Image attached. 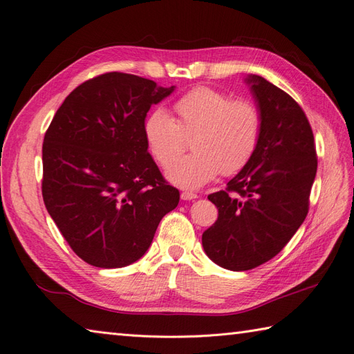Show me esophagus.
I'll list each match as a JSON object with an SVG mask.
<instances>
[{"instance_id":"34e87169","label":"esophagus","mask_w":354,"mask_h":354,"mask_svg":"<svg viewBox=\"0 0 354 354\" xmlns=\"http://www.w3.org/2000/svg\"><path fill=\"white\" fill-rule=\"evenodd\" d=\"M198 195L194 194V192H181V199L183 201H192V199H196Z\"/></svg>"}]
</instances>
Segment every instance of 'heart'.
<instances>
[{
    "label": "heart",
    "mask_w": 354,
    "mask_h": 354,
    "mask_svg": "<svg viewBox=\"0 0 354 354\" xmlns=\"http://www.w3.org/2000/svg\"><path fill=\"white\" fill-rule=\"evenodd\" d=\"M174 120L156 109L145 121V140L160 167L184 151L194 138L196 153L176 161L167 177L180 187L196 189L214 177L238 173L252 159L263 131V113L250 99H232L224 91L196 87L176 102Z\"/></svg>",
    "instance_id": "obj_1"
}]
</instances>
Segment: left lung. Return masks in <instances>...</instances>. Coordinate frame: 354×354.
<instances>
[{"label": "left lung", "mask_w": 354, "mask_h": 354, "mask_svg": "<svg viewBox=\"0 0 354 354\" xmlns=\"http://www.w3.org/2000/svg\"><path fill=\"white\" fill-rule=\"evenodd\" d=\"M263 131L252 159L226 190L208 195L218 218L202 234L209 259L233 272L272 260L301 226L317 169L312 127L291 95L250 75Z\"/></svg>", "instance_id": "8db88e82"}]
</instances>
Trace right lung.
I'll use <instances>...</instances> for the list:
<instances>
[{
    "instance_id": "right-lung-1",
    "label": "right lung",
    "mask_w": 354,
    "mask_h": 354,
    "mask_svg": "<svg viewBox=\"0 0 354 354\" xmlns=\"http://www.w3.org/2000/svg\"><path fill=\"white\" fill-rule=\"evenodd\" d=\"M174 91L108 72L78 85L42 143V199L80 259L102 269L137 261L180 201L147 152L145 120Z\"/></svg>"
}]
</instances>
